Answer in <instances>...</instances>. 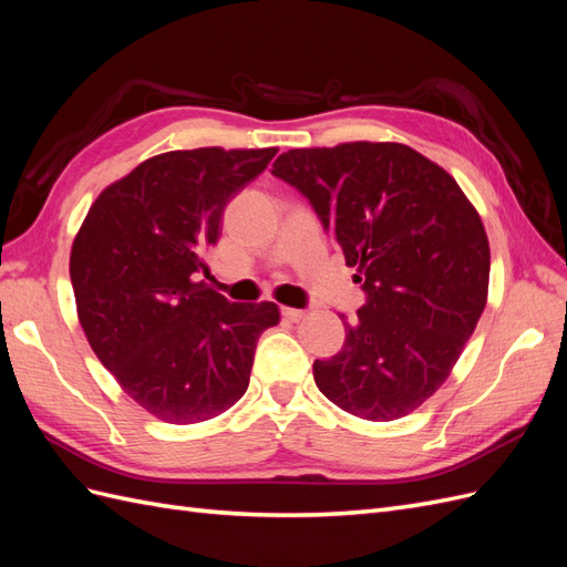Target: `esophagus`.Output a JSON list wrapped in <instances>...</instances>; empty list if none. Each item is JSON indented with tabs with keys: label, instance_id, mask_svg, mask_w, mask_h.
I'll list each match as a JSON object with an SVG mask.
<instances>
[{
	"label": "esophagus",
	"instance_id": "esophagus-1",
	"mask_svg": "<svg viewBox=\"0 0 567 567\" xmlns=\"http://www.w3.org/2000/svg\"><path fill=\"white\" fill-rule=\"evenodd\" d=\"M281 315H284V319L293 321V323L305 319V310H296V307H281Z\"/></svg>",
	"mask_w": 567,
	"mask_h": 567
}]
</instances>
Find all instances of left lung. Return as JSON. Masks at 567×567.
<instances>
[{
    "label": "left lung",
    "instance_id": "1",
    "mask_svg": "<svg viewBox=\"0 0 567 567\" xmlns=\"http://www.w3.org/2000/svg\"><path fill=\"white\" fill-rule=\"evenodd\" d=\"M271 173L310 198L369 296L342 350L315 362L317 388L367 421L411 414L450 379L485 310L489 241L475 205L398 142L290 148Z\"/></svg>",
    "mask_w": 567,
    "mask_h": 567
}]
</instances>
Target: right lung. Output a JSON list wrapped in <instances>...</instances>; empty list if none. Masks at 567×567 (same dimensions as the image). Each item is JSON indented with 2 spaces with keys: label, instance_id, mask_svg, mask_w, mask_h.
<instances>
[{
  "label": "right lung",
  "instance_id": "add662e5",
  "mask_svg": "<svg viewBox=\"0 0 567 567\" xmlns=\"http://www.w3.org/2000/svg\"><path fill=\"white\" fill-rule=\"evenodd\" d=\"M279 148L167 151L109 184L71 248L78 319L117 385L165 423L225 414L244 398L252 357L281 315L229 302L198 274L221 213Z\"/></svg>",
  "mask_w": 567,
  "mask_h": 567
}]
</instances>
